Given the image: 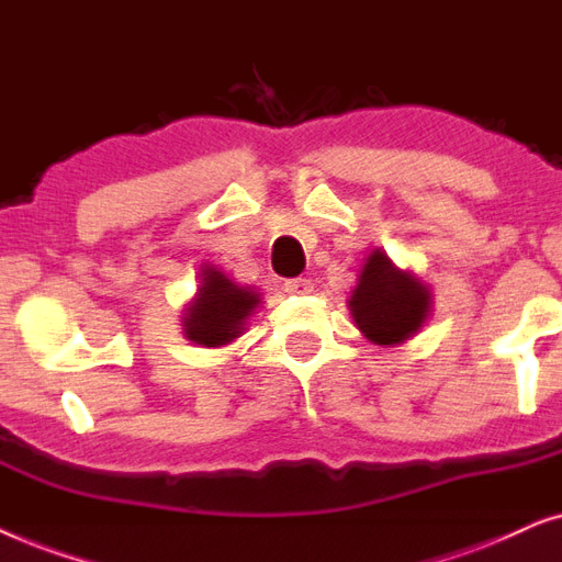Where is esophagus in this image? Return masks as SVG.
<instances>
[{
  "instance_id": "1",
  "label": "esophagus",
  "mask_w": 562,
  "mask_h": 562,
  "mask_svg": "<svg viewBox=\"0 0 562 562\" xmlns=\"http://www.w3.org/2000/svg\"><path fill=\"white\" fill-rule=\"evenodd\" d=\"M285 293L288 295H311L313 293V282L305 280V277H295V280L285 282Z\"/></svg>"
}]
</instances>
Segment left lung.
Listing matches in <instances>:
<instances>
[{"mask_svg": "<svg viewBox=\"0 0 562 562\" xmlns=\"http://www.w3.org/2000/svg\"><path fill=\"white\" fill-rule=\"evenodd\" d=\"M347 305L364 339L378 347H398L414 339L429 321L434 295L411 269L395 267L383 249H372Z\"/></svg>", "mask_w": 562, "mask_h": 562, "instance_id": "left-lung-1", "label": "left lung"}]
</instances>
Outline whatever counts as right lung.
Returning <instances> with one entry per match:
<instances>
[{"instance_id": "1", "label": "right lung", "mask_w": 562, "mask_h": 562, "mask_svg": "<svg viewBox=\"0 0 562 562\" xmlns=\"http://www.w3.org/2000/svg\"><path fill=\"white\" fill-rule=\"evenodd\" d=\"M200 285L182 308V334L187 341L215 349L236 341L246 331L261 295L241 288L215 265L200 267Z\"/></svg>"}]
</instances>
